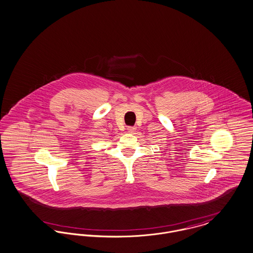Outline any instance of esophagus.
Segmentation results:
<instances>
[{
    "instance_id": "1",
    "label": "esophagus",
    "mask_w": 253,
    "mask_h": 253,
    "mask_svg": "<svg viewBox=\"0 0 253 253\" xmlns=\"http://www.w3.org/2000/svg\"><path fill=\"white\" fill-rule=\"evenodd\" d=\"M135 128L134 126H127V131L129 132V133H133L135 131Z\"/></svg>"
}]
</instances>
